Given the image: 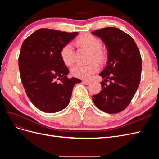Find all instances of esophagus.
Returning a JSON list of instances; mask_svg holds the SVG:
<instances>
[{"instance_id": "1", "label": "esophagus", "mask_w": 159, "mask_h": 159, "mask_svg": "<svg viewBox=\"0 0 159 159\" xmlns=\"http://www.w3.org/2000/svg\"><path fill=\"white\" fill-rule=\"evenodd\" d=\"M83 82H84V84H85V85H89V84H90V82L91 81H89V80H83Z\"/></svg>"}]
</instances>
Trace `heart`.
I'll return each mask as SVG.
<instances>
[{
	"label": "heart",
	"mask_w": 159,
	"mask_h": 159,
	"mask_svg": "<svg viewBox=\"0 0 159 159\" xmlns=\"http://www.w3.org/2000/svg\"><path fill=\"white\" fill-rule=\"evenodd\" d=\"M77 44L87 48L92 52L91 59L96 61H102L103 58L102 53L101 52L102 44L101 41L97 38L91 35L85 34L79 37L76 40ZM60 57L62 61L67 65L71 66L74 61V48L71 43H68L62 46L60 50ZM99 69L98 64L93 62L88 65H75L71 70L72 75L81 79H89L92 75L98 72Z\"/></svg>",
	"instance_id": "heart-1"
}]
</instances>
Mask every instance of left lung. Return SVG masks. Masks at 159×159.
Here are the masks:
<instances>
[{
    "instance_id": "8db88e82",
    "label": "left lung",
    "mask_w": 159,
    "mask_h": 159,
    "mask_svg": "<svg viewBox=\"0 0 159 159\" xmlns=\"http://www.w3.org/2000/svg\"><path fill=\"white\" fill-rule=\"evenodd\" d=\"M92 34L103 42L108 54L107 66L99 74L104 80L102 90L93 96V102L105 113H119L131 103L140 84V52L133 38L117 28H103Z\"/></svg>"
}]
</instances>
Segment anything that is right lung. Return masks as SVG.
I'll return each instance as SVG.
<instances>
[{
    "label": "right lung",
    "mask_w": 159,
    "mask_h": 159,
    "mask_svg": "<svg viewBox=\"0 0 159 159\" xmlns=\"http://www.w3.org/2000/svg\"><path fill=\"white\" fill-rule=\"evenodd\" d=\"M78 34L41 28L22 43L18 57L22 83L30 102L42 111L56 113L66 108L74 86L81 82L67 77L69 70L60 54L62 46Z\"/></svg>",
    "instance_id": "1"
}]
</instances>
